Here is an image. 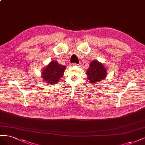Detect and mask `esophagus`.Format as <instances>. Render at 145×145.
<instances>
[{
    "label": "esophagus",
    "instance_id": "1",
    "mask_svg": "<svg viewBox=\"0 0 145 145\" xmlns=\"http://www.w3.org/2000/svg\"><path fill=\"white\" fill-rule=\"evenodd\" d=\"M71 65L72 66H78V65L77 64V63H72Z\"/></svg>",
    "mask_w": 145,
    "mask_h": 145
}]
</instances>
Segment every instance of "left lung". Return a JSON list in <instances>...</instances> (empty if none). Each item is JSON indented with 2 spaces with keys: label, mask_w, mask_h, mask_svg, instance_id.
Returning a JSON list of instances; mask_svg holds the SVG:
<instances>
[{
  "label": "left lung",
  "mask_w": 145,
  "mask_h": 145,
  "mask_svg": "<svg viewBox=\"0 0 145 145\" xmlns=\"http://www.w3.org/2000/svg\"><path fill=\"white\" fill-rule=\"evenodd\" d=\"M86 74L89 82L94 83L105 79L107 71L102 63L94 60L89 64V68L86 70Z\"/></svg>",
  "instance_id": "left-lung-1"
}]
</instances>
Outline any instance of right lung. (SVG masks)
Listing matches in <instances>:
<instances>
[{
	"mask_svg": "<svg viewBox=\"0 0 145 145\" xmlns=\"http://www.w3.org/2000/svg\"><path fill=\"white\" fill-rule=\"evenodd\" d=\"M66 67L59 64L55 60H52L43 69L42 77L43 80L50 85L56 84L63 76Z\"/></svg>",
	"mask_w": 145,
	"mask_h": 145,
	"instance_id": "right-lung-1",
	"label": "right lung"
}]
</instances>
